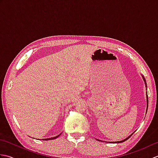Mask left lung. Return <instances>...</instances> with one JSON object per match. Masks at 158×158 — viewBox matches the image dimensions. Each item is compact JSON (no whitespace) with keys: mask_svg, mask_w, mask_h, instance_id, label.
Wrapping results in <instances>:
<instances>
[{"mask_svg":"<svg viewBox=\"0 0 158 158\" xmlns=\"http://www.w3.org/2000/svg\"><path fill=\"white\" fill-rule=\"evenodd\" d=\"M142 77H143V80H144V82H145V86H146V89H147V83H146V81H145V77H144V76L143 75H142ZM146 96H147V109H146V113H147V109H148V102H149V100H148V96H147V92H146ZM133 132V133H134ZM133 133L132 134V135H130L129 136H127L126 139H123V140H120V141H116V142H110V143H123V142H124V141H126V140H127V139H128L130 137L132 136V135H133ZM96 140H98V139H96Z\"/></svg>","mask_w":158,"mask_h":158,"instance_id":"1","label":"left lung"}]
</instances>
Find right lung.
<instances>
[{
  "instance_id": "add662e5",
  "label": "right lung",
  "mask_w": 158,
  "mask_h": 158,
  "mask_svg": "<svg viewBox=\"0 0 158 158\" xmlns=\"http://www.w3.org/2000/svg\"><path fill=\"white\" fill-rule=\"evenodd\" d=\"M62 133H60V135H58V136H54V137H52V138H48V139H43V140H53V139H56V138H58V137L59 136H60V135H61Z\"/></svg>"
}]
</instances>
